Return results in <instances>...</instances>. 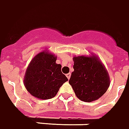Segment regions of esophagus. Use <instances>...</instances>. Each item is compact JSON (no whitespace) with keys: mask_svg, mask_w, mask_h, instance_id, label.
Returning <instances> with one entry per match:
<instances>
[{"mask_svg":"<svg viewBox=\"0 0 129 129\" xmlns=\"http://www.w3.org/2000/svg\"><path fill=\"white\" fill-rule=\"evenodd\" d=\"M66 76L67 77V78H68V79H69V78H70V77H71V73H68V74H67Z\"/></svg>","mask_w":129,"mask_h":129,"instance_id":"obj_1","label":"esophagus"}]
</instances>
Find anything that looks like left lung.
<instances>
[{
	"instance_id": "8db88e82",
	"label": "left lung",
	"mask_w": 129,
	"mask_h": 129,
	"mask_svg": "<svg viewBox=\"0 0 129 129\" xmlns=\"http://www.w3.org/2000/svg\"><path fill=\"white\" fill-rule=\"evenodd\" d=\"M74 69L69 83L76 95L85 102L97 100L110 85V78L104 64L92 55L91 57H74Z\"/></svg>"
}]
</instances>
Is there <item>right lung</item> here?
<instances>
[{
    "instance_id": "right-lung-1",
    "label": "right lung",
    "mask_w": 129,
    "mask_h": 129,
    "mask_svg": "<svg viewBox=\"0 0 129 129\" xmlns=\"http://www.w3.org/2000/svg\"><path fill=\"white\" fill-rule=\"evenodd\" d=\"M56 57L46 51L35 55L27 68L24 85L29 93L40 99L54 97L60 87L68 81L61 71Z\"/></svg>"
}]
</instances>
